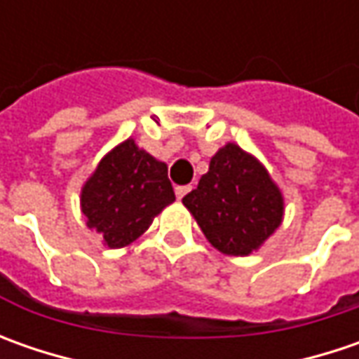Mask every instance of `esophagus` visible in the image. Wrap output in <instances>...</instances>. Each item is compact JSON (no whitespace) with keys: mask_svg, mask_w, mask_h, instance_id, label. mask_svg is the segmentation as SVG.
Returning a JSON list of instances; mask_svg holds the SVG:
<instances>
[{"mask_svg":"<svg viewBox=\"0 0 359 359\" xmlns=\"http://www.w3.org/2000/svg\"><path fill=\"white\" fill-rule=\"evenodd\" d=\"M191 191V186H177L175 187V196H177V200H182L186 194H189Z\"/></svg>","mask_w":359,"mask_h":359,"instance_id":"34e87169","label":"esophagus"}]
</instances>
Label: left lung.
Here are the masks:
<instances>
[{
  "instance_id": "1",
  "label": "left lung",
  "mask_w": 359,
  "mask_h": 359,
  "mask_svg": "<svg viewBox=\"0 0 359 359\" xmlns=\"http://www.w3.org/2000/svg\"><path fill=\"white\" fill-rule=\"evenodd\" d=\"M182 201L210 243L228 255L252 254L282 224L280 189L266 168L236 144L215 154L210 172Z\"/></svg>"
}]
</instances>
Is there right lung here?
I'll list each match as a JSON object with an SVG mask.
<instances>
[{
  "label": "right lung",
  "mask_w": 359,
  "mask_h": 359,
  "mask_svg": "<svg viewBox=\"0 0 359 359\" xmlns=\"http://www.w3.org/2000/svg\"><path fill=\"white\" fill-rule=\"evenodd\" d=\"M173 200L168 165L128 140L109 151L86 182L81 212L109 248H123Z\"/></svg>",
  "instance_id": "obj_1"
}]
</instances>
